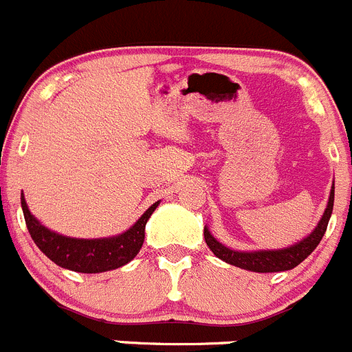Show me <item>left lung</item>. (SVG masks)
<instances>
[{"mask_svg":"<svg viewBox=\"0 0 352 352\" xmlns=\"http://www.w3.org/2000/svg\"><path fill=\"white\" fill-rule=\"evenodd\" d=\"M333 199H335V184L331 186L330 198H328V205H326L324 212H322L321 219H319L318 226L310 231L305 239L294 242L293 245L283 247V249H259V251H235L230 249L219 240L215 239L210 233L207 226L204 230L205 242L210 247V251L223 261L230 263L233 267L243 268L249 272H258V274H268V272H284L291 270V268L298 267L300 263L314 252L316 247L321 242L322 235H324L326 228H328V221L333 212Z\"/></svg>","mask_w":352,"mask_h":352,"instance_id":"obj_1","label":"left lung"}]
</instances>
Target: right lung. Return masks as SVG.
Masks as SVG:
<instances>
[{
  "label": "right lung",
  "instance_id": "1",
  "mask_svg": "<svg viewBox=\"0 0 352 352\" xmlns=\"http://www.w3.org/2000/svg\"><path fill=\"white\" fill-rule=\"evenodd\" d=\"M157 205L160 201L151 205L137 223L119 235L105 236V239H74V236L59 235L58 231L43 226L30 212L24 192L21 195V207L24 212L26 226L38 249L61 268L80 272V274H101V272L116 270L131 261L144 245L145 224Z\"/></svg>",
  "mask_w": 352,
  "mask_h": 352
}]
</instances>
